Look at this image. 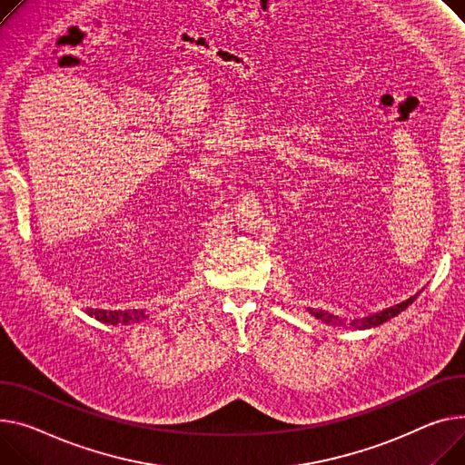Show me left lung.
<instances>
[{"label": "left lung", "instance_id": "left-lung-1", "mask_svg": "<svg viewBox=\"0 0 465 465\" xmlns=\"http://www.w3.org/2000/svg\"><path fill=\"white\" fill-rule=\"evenodd\" d=\"M417 297H419V293L413 295V297H410V299L404 301V302L394 304V306H391V308H385V311H381V312H378V314H370V316H366V318H362V320H353L351 323H346V320H340L338 316L327 314L325 311H311V314H314L318 320H322V322H325V323H331V325H344V327L350 325V327H353V329H370V327H378V325L389 322L391 318L398 316L401 311H406V308H408Z\"/></svg>", "mask_w": 465, "mask_h": 465}]
</instances>
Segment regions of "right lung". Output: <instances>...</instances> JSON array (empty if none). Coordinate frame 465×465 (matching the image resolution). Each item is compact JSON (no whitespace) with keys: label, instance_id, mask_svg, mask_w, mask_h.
Wrapping results in <instances>:
<instances>
[{"label":"right lung","instance_id":"obj_1","mask_svg":"<svg viewBox=\"0 0 465 465\" xmlns=\"http://www.w3.org/2000/svg\"><path fill=\"white\" fill-rule=\"evenodd\" d=\"M89 316L97 318L103 323H110V325H129V323H138L142 320L147 318V314L143 311H99V308H87L85 311Z\"/></svg>","mask_w":465,"mask_h":465}]
</instances>
